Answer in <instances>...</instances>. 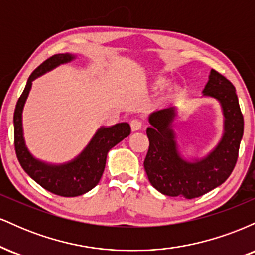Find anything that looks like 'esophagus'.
Masks as SVG:
<instances>
[{
	"instance_id": "obj_1",
	"label": "esophagus",
	"mask_w": 255,
	"mask_h": 255,
	"mask_svg": "<svg viewBox=\"0 0 255 255\" xmlns=\"http://www.w3.org/2000/svg\"><path fill=\"white\" fill-rule=\"evenodd\" d=\"M130 127L134 131L140 130L142 128V121H141V120H139V119H133L130 121Z\"/></svg>"
}]
</instances>
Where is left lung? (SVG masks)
<instances>
[{
  "instance_id": "left-lung-1",
  "label": "left lung",
  "mask_w": 255,
  "mask_h": 255,
  "mask_svg": "<svg viewBox=\"0 0 255 255\" xmlns=\"http://www.w3.org/2000/svg\"><path fill=\"white\" fill-rule=\"evenodd\" d=\"M204 96L218 99L224 114V135L217 147L204 159L186 162L177 152L171 124L174 108L151 114L147 134L150 146L144 160L148 181L158 192L169 197L194 199L206 194L230 176L239 157L244 135V115L234 85L211 69Z\"/></svg>"
}]
</instances>
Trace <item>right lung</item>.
<instances>
[{
  "mask_svg": "<svg viewBox=\"0 0 255 255\" xmlns=\"http://www.w3.org/2000/svg\"><path fill=\"white\" fill-rule=\"evenodd\" d=\"M73 58L74 56L69 54L52 55L38 66L28 78L14 111V146L20 165L39 186L60 197H78L97 186L103 175L108 152L130 134V126L126 122L109 128H102L77 159L63 165L45 164L31 156L22 136L21 114L32 81L46 71Z\"/></svg>",
  "mask_w": 255,
  "mask_h": 255,
  "instance_id": "add662e5",
  "label": "right lung"
}]
</instances>
